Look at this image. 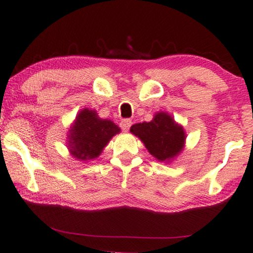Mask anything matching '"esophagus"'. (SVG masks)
<instances>
[{"label":"esophagus","instance_id":"1","mask_svg":"<svg viewBox=\"0 0 253 253\" xmlns=\"http://www.w3.org/2000/svg\"><path fill=\"white\" fill-rule=\"evenodd\" d=\"M131 124L133 123H131L130 119H124L122 120V123H120V128H122L124 131H128L131 126Z\"/></svg>","mask_w":253,"mask_h":253}]
</instances>
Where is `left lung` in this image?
Returning a JSON list of instances; mask_svg holds the SVG:
<instances>
[{
	"label": "left lung",
	"instance_id": "left-lung-1",
	"mask_svg": "<svg viewBox=\"0 0 253 253\" xmlns=\"http://www.w3.org/2000/svg\"><path fill=\"white\" fill-rule=\"evenodd\" d=\"M131 134L144 143L150 154L159 161H170L182 152L185 144V131L167 112H157L149 123L135 124Z\"/></svg>",
	"mask_w": 253,
	"mask_h": 253
}]
</instances>
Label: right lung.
<instances>
[{
	"mask_svg": "<svg viewBox=\"0 0 253 253\" xmlns=\"http://www.w3.org/2000/svg\"><path fill=\"white\" fill-rule=\"evenodd\" d=\"M120 128L114 122L101 119L96 111L83 109L68 131L67 145L70 154L81 161L95 159Z\"/></svg>",
	"mask_w": 253,
	"mask_h": 253,
	"instance_id": "obj_1",
	"label": "right lung"
}]
</instances>
